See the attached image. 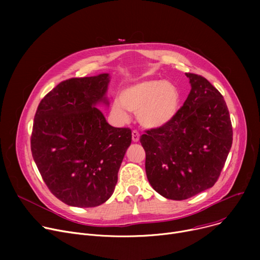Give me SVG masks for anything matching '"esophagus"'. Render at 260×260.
<instances>
[{
    "label": "esophagus",
    "mask_w": 260,
    "mask_h": 260,
    "mask_svg": "<svg viewBox=\"0 0 260 260\" xmlns=\"http://www.w3.org/2000/svg\"><path fill=\"white\" fill-rule=\"evenodd\" d=\"M132 139L134 142H138L140 140V135L137 131H133L132 133Z\"/></svg>",
    "instance_id": "obj_1"
}]
</instances>
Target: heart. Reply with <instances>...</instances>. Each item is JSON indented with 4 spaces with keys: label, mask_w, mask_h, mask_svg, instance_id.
Masks as SVG:
<instances>
[{
    "label": "heart",
    "mask_w": 260,
    "mask_h": 260,
    "mask_svg": "<svg viewBox=\"0 0 260 260\" xmlns=\"http://www.w3.org/2000/svg\"><path fill=\"white\" fill-rule=\"evenodd\" d=\"M180 103L178 89L170 82L146 79L121 89L119 100L111 104V113L121 123L127 122L131 113L137 114L145 128H160L175 117Z\"/></svg>",
    "instance_id": "obj_1"
}]
</instances>
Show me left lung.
Segmentation results:
<instances>
[{
  "label": "left lung",
  "mask_w": 260,
  "mask_h": 260,
  "mask_svg": "<svg viewBox=\"0 0 260 260\" xmlns=\"http://www.w3.org/2000/svg\"><path fill=\"white\" fill-rule=\"evenodd\" d=\"M190 91L167 125L146 131L148 182L161 196L184 200L212 187L219 177L233 141L229 109L210 82L185 74Z\"/></svg>",
  "instance_id": "8db88e82"
}]
</instances>
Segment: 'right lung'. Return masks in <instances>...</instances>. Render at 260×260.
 <instances>
[{"label": "right lung", "mask_w": 260, "mask_h": 260, "mask_svg": "<svg viewBox=\"0 0 260 260\" xmlns=\"http://www.w3.org/2000/svg\"><path fill=\"white\" fill-rule=\"evenodd\" d=\"M111 77L72 78L40 102L31 153L50 192L72 207L93 208L114 193L132 142L129 128L109 125L97 105H108Z\"/></svg>", "instance_id": "obj_1"}]
</instances>
